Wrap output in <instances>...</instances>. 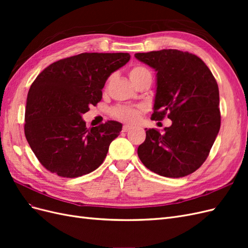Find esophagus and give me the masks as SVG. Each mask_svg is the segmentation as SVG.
<instances>
[{
	"label": "esophagus",
	"instance_id": "34e87169",
	"mask_svg": "<svg viewBox=\"0 0 248 248\" xmlns=\"http://www.w3.org/2000/svg\"><path fill=\"white\" fill-rule=\"evenodd\" d=\"M131 129H132V126H130V125H124L123 128H122V131L123 132H127V131H129Z\"/></svg>",
	"mask_w": 248,
	"mask_h": 248
}]
</instances>
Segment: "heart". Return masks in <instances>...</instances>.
<instances>
[{
    "label": "heart",
    "instance_id": "heart-1",
    "mask_svg": "<svg viewBox=\"0 0 248 248\" xmlns=\"http://www.w3.org/2000/svg\"><path fill=\"white\" fill-rule=\"evenodd\" d=\"M128 76L131 81L134 85L138 86L140 85L141 81L148 80L151 82L152 80V73L150 71L146 66L137 64L133 65L131 68L128 71ZM112 77H109L107 80V86L111 79ZM144 109V107H126V106H119L116 107L111 109V115L112 117H115L116 119L121 120V121H126V122H136L138 121V119L140 118V111Z\"/></svg>",
    "mask_w": 248,
    "mask_h": 248
}]
</instances>
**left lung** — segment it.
I'll return each mask as SVG.
<instances>
[{
    "instance_id": "obj_1",
    "label": "left lung",
    "mask_w": 248,
    "mask_h": 248,
    "mask_svg": "<svg viewBox=\"0 0 248 248\" xmlns=\"http://www.w3.org/2000/svg\"><path fill=\"white\" fill-rule=\"evenodd\" d=\"M155 69L157 88L151 119L168 116L161 134L146 128L138 148L144 166L169 178L185 177L205 162L220 128L219 91L207 65L196 55L161 49L134 55Z\"/></svg>"
}]
</instances>
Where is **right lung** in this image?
<instances>
[{"mask_svg":"<svg viewBox=\"0 0 248 248\" xmlns=\"http://www.w3.org/2000/svg\"><path fill=\"white\" fill-rule=\"evenodd\" d=\"M129 60L127 52H84L50 64L33 81L25 136L47 170L77 178L99 168L122 124L108 121L87 128L81 115L101 100L108 77Z\"/></svg>","mask_w":248,"mask_h":248,"instance_id":"obj_1","label":"right lung"}]
</instances>
